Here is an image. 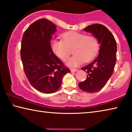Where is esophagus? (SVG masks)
Instances as JSON below:
<instances>
[{
	"mask_svg": "<svg viewBox=\"0 0 132 132\" xmlns=\"http://www.w3.org/2000/svg\"><path fill=\"white\" fill-rule=\"evenodd\" d=\"M70 71L71 72H76V71H77V69H70Z\"/></svg>",
	"mask_w": 132,
	"mask_h": 132,
	"instance_id": "obj_1",
	"label": "esophagus"
}]
</instances>
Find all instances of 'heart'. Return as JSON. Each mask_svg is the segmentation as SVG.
Instances as JSON below:
<instances>
[{
	"mask_svg": "<svg viewBox=\"0 0 132 132\" xmlns=\"http://www.w3.org/2000/svg\"><path fill=\"white\" fill-rule=\"evenodd\" d=\"M62 39H54L51 43L53 53L63 61H66L71 53L74 55L66 62L67 65L76 67L88 62L95 56L99 48L98 39L94 35L69 31L62 35Z\"/></svg>",
	"mask_w": 132,
	"mask_h": 132,
	"instance_id": "1",
	"label": "heart"
}]
</instances>
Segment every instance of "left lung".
I'll return each mask as SVG.
<instances>
[{"mask_svg":"<svg viewBox=\"0 0 132 132\" xmlns=\"http://www.w3.org/2000/svg\"><path fill=\"white\" fill-rule=\"evenodd\" d=\"M84 30L97 38L100 46L98 56L81 68L87 73V76L79 86L85 92L95 93L105 86L113 74L117 61V42L112 34L102 24H91Z\"/></svg>","mask_w":132,"mask_h":132,"instance_id":"obj_1","label":"left lung"}]
</instances>
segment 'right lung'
I'll list each match as a JSON object with an SVG mask.
<instances>
[{"instance_id":"right-lung-1","label":"right lung","mask_w":132,"mask_h":132,"mask_svg":"<svg viewBox=\"0 0 132 132\" xmlns=\"http://www.w3.org/2000/svg\"><path fill=\"white\" fill-rule=\"evenodd\" d=\"M56 27L47 19H39L24 32L21 58L24 73L33 87L50 94L61 87L63 76L70 72L52 52L51 40Z\"/></svg>"}]
</instances>
